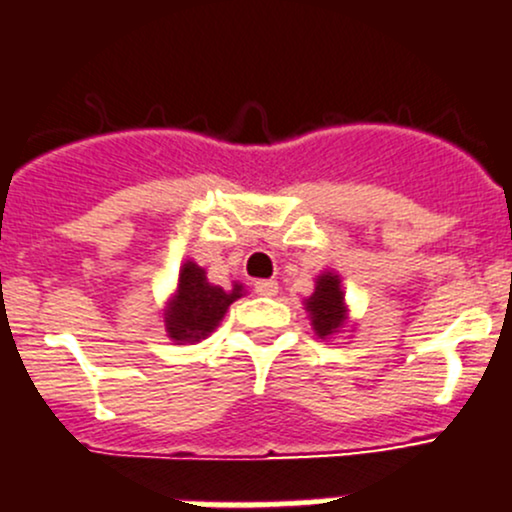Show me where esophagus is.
Here are the masks:
<instances>
[{"mask_svg":"<svg viewBox=\"0 0 512 512\" xmlns=\"http://www.w3.org/2000/svg\"><path fill=\"white\" fill-rule=\"evenodd\" d=\"M255 292L260 294V297H274V294L279 292V287L274 279H260V282L255 284Z\"/></svg>","mask_w":512,"mask_h":512,"instance_id":"1","label":"esophagus"}]
</instances>
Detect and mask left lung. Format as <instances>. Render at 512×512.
<instances>
[{
  "instance_id": "8db88e82",
  "label": "left lung",
  "mask_w": 512,
  "mask_h": 512,
  "mask_svg": "<svg viewBox=\"0 0 512 512\" xmlns=\"http://www.w3.org/2000/svg\"><path fill=\"white\" fill-rule=\"evenodd\" d=\"M304 309L309 314L311 328L321 341L338 336L351 326V316H348L346 292H343L341 274L326 270L316 277L314 292L311 297L304 299Z\"/></svg>"
}]
</instances>
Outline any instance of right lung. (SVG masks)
Listing matches in <instances>:
<instances>
[{
  "label": "right lung",
  "instance_id": "add662e5",
  "mask_svg": "<svg viewBox=\"0 0 512 512\" xmlns=\"http://www.w3.org/2000/svg\"><path fill=\"white\" fill-rule=\"evenodd\" d=\"M242 294H245V287L240 282H233L230 289L218 287L208 282L203 267L186 260L179 270L176 289L164 306L166 336L179 346L203 341L220 326L230 304L238 301Z\"/></svg>",
  "mask_w": 512,
  "mask_h": 512
}]
</instances>
